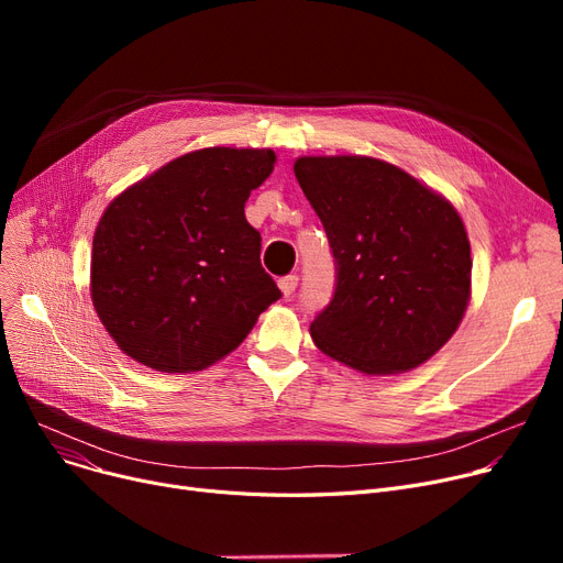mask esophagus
<instances>
[{"label":"esophagus","instance_id":"esophagus-1","mask_svg":"<svg viewBox=\"0 0 563 563\" xmlns=\"http://www.w3.org/2000/svg\"><path fill=\"white\" fill-rule=\"evenodd\" d=\"M297 285H299V276L297 274H289V276H283L280 280H278V287L283 289V294L285 297L289 299L291 294H294V289H297Z\"/></svg>","mask_w":563,"mask_h":563}]
</instances>
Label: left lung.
<instances>
[{"mask_svg": "<svg viewBox=\"0 0 563 563\" xmlns=\"http://www.w3.org/2000/svg\"><path fill=\"white\" fill-rule=\"evenodd\" d=\"M294 175L335 257V294L310 323L314 344L363 374L429 361L470 301V242L454 205L374 157H299Z\"/></svg>", "mask_w": 563, "mask_h": 563, "instance_id": "obj_1", "label": "left lung"}]
</instances>
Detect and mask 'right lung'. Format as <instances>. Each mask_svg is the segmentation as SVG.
<instances>
[{
  "label": "right lung",
  "mask_w": 563,
  "mask_h": 563,
  "mask_svg": "<svg viewBox=\"0 0 563 563\" xmlns=\"http://www.w3.org/2000/svg\"><path fill=\"white\" fill-rule=\"evenodd\" d=\"M274 164L269 147H202L111 200L93 234L91 299L130 358L168 374L205 369L280 299L244 214Z\"/></svg>",
  "instance_id": "1"
}]
</instances>
